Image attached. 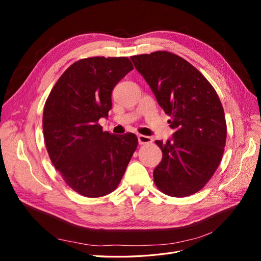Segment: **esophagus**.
Listing matches in <instances>:
<instances>
[{"mask_svg": "<svg viewBox=\"0 0 261 261\" xmlns=\"http://www.w3.org/2000/svg\"><path fill=\"white\" fill-rule=\"evenodd\" d=\"M152 141V138L149 136H145V135H138V143L139 145H144V144H149Z\"/></svg>", "mask_w": 261, "mask_h": 261, "instance_id": "esophagus-1", "label": "esophagus"}]
</instances>
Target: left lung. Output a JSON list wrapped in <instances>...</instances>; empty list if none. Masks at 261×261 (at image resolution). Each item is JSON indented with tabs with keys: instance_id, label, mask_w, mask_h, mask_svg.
Wrapping results in <instances>:
<instances>
[{
	"instance_id": "1",
	"label": "left lung",
	"mask_w": 261,
	"mask_h": 261,
	"mask_svg": "<svg viewBox=\"0 0 261 261\" xmlns=\"http://www.w3.org/2000/svg\"><path fill=\"white\" fill-rule=\"evenodd\" d=\"M175 129L163 143L162 160L153 171L165 195L186 197L206 185L222 159L226 141L223 107L215 88L198 69L168 51L130 57Z\"/></svg>"
}]
</instances>
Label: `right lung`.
<instances>
[{"label":"right lung","instance_id":"right-lung-1","mask_svg":"<svg viewBox=\"0 0 261 261\" xmlns=\"http://www.w3.org/2000/svg\"><path fill=\"white\" fill-rule=\"evenodd\" d=\"M134 66L127 58L94 57L70 65L43 109L45 147L65 183L89 198L112 193L138 145L135 134L114 135L98 123L112 109V90Z\"/></svg>","mask_w":261,"mask_h":261}]
</instances>
